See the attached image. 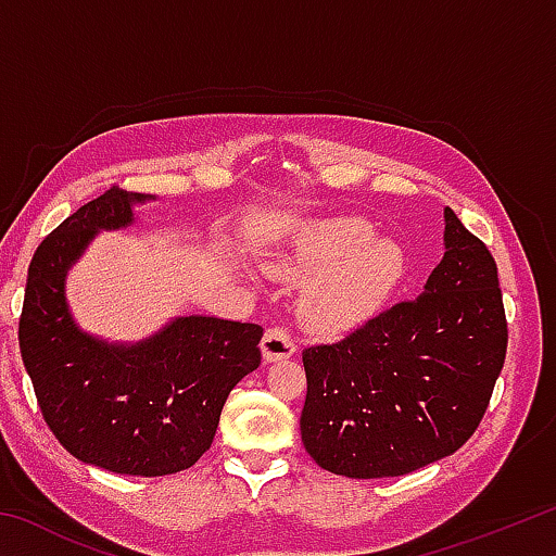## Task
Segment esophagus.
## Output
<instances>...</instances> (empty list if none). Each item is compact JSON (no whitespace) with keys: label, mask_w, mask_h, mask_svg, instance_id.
<instances>
[{"label":"esophagus","mask_w":556,"mask_h":556,"mask_svg":"<svg viewBox=\"0 0 556 556\" xmlns=\"http://www.w3.org/2000/svg\"><path fill=\"white\" fill-rule=\"evenodd\" d=\"M294 341H291V336L287 328H269L262 338V357H265L267 363H277L281 357H291L294 355Z\"/></svg>","instance_id":"obj_1"}]
</instances>
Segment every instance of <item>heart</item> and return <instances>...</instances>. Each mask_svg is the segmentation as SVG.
I'll return each mask as SVG.
<instances>
[{"label": "heart", "instance_id": "1", "mask_svg": "<svg viewBox=\"0 0 556 556\" xmlns=\"http://www.w3.org/2000/svg\"><path fill=\"white\" fill-rule=\"evenodd\" d=\"M269 269L289 281L316 277L301 296V321L316 333L333 336L378 314L404 277V255L368 223L333 218L301 228Z\"/></svg>", "mask_w": 556, "mask_h": 556}]
</instances>
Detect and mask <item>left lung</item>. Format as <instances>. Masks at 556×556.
I'll return each mask as SVG.
<instances>
[{"label": "left lung", "mask_w": 556, "mask_h": 556, "mask_svg": "<svg viewBox=\"0 0 556 556\" xmlns=\"http://www.w3.org/2000/svg\"><path fill=\"white\" fill-rule=\"evenodd\" d=\"M444 225V257L417 299L304 351L301 441L336 476L412 473L481 425L505 363L503 294L485 244L451 208Z\"/></svg>", "instance_id": "1"}]
</instances>
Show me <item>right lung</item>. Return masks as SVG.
Masks as SVG:
<instances>
[{
  "label": "right lung",
  "mask_w": 556,
  "mask_h": 556,
  "mask_svg": "<svg viewBox=\"0 0 556 556\" xmlns=\"http://www.w3.org/2000/svg\"><path fill=\"white\" fill-rule=\"evenodd\" d=\"M154 201L112 186L65 218L34 252L18 348L36 400L63 448L122 476H168L211 448L223 404L260 368L262 326L178 316L137 343L83 331L65 296L68 269L102 230L135 223Z\"/></svg>",
  "instance_id": "1"
}]
</instances>
